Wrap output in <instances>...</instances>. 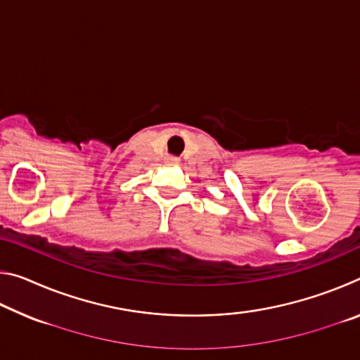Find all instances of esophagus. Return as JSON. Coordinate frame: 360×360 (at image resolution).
<instances>
[{
	"instance_id": "esophagus-1",
	"label": "esophagus",
	"mask_w": 360,
	"mask_h": 360,
	"mask_svg": "<svg viewBox=\"0 0 360 360\" xmlns=\"http://www.w3.org/2000/svg\"><path fill=\"white\" fill-rule=\"evenodd\" d=\"M167 162H168V163H172V165H176V163H178L179 160H178V158H176V157H168V158H167Z\"/></svg>"
}]
</instances>
